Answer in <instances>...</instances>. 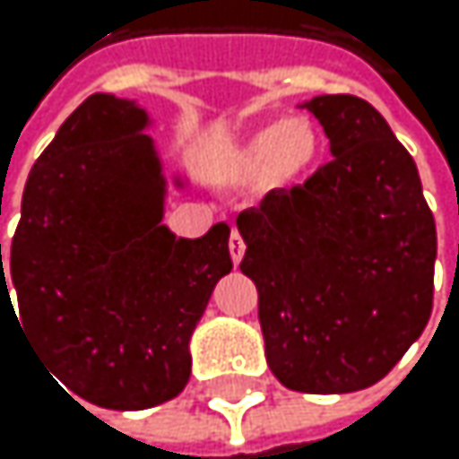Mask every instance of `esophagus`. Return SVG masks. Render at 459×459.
<instances>
[{
  "mask_svg": "<svg viewBox=\"0 0 459 459\" xmlns=\"http://www.w3.org/2000/svg\"><path fill=\"white\" fill-rule=\"evenodd\" d=\"M228 250H231L234 264H239V261H242V255H245V242H242L239 231H234V234H231V239H228Z\"/></svg>",
  "mask_w": 459,
  "mask_h": 459,
  "instance_id": "1",
  "label": "esophagus"
}]
</instances>
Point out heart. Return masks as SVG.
<instances>
[{
    "instance_id": "heart-1",
    "label": "heart",
    "mask_w": 459,
    "mask_h": 459,
    "mask_svg": "<svg viewBox=\"0 0 459 459\" xmlns=\"http://www.w3.org/2000/svg\"><path fill=\"white\" fill-rule=\"evenodd\" d=\"M319 153V134L306 117L275 120L264 126L247 145V162L258 173H273L281 181L306 173Z\"/></svg>"
}]
</instances>
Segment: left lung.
I'll return each mask as SVG.
<instances>
[{
	"mask_svg": "<svg viewBox=\"0 0 459 459\" xmlns=\"http://www.w3.org/2000/svg\"><path fill=\"white\" fill-rule=\"evenodd\" d=\"M333 160L237 217L273 375L291 391L383 380L432 314L435 220L413 156L358 96L306 104Z\"/></svg>",
	"mask_w": 459,
	"mask_h": 459,
	"instance_id": "left-lung-1",
	"label": "left lung"
}]
</instances>
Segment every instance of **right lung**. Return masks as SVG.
I'll return each mask as SVG.
<instances>
[{
	"label": "right lung",
	"mask_w": 459,
	"mask_h": 459,
	"mask_svg": "<svg viewBox=\"0 0 459 459\" xmlns=\"http://www.w3.org/2000/svg\"><path fill=\"white\" fill-rule=\"evenodd\" d=\"M143 126L129 101L84 99L32 165L7 267L0 245V308L13 283L55 383L112 411L184 391L189 336L234 267L225 222L201 239L160 222L165 184Z\"/></svg>",
	"instance_id": "1"
}]
</instances>
